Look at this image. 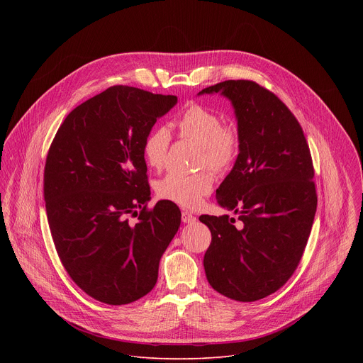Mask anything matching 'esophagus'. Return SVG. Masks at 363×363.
Returning a JSON list of instances; mask_svg holds the SVG:
<instances>
[{
    "mask_svg": "<svg viewBox=\"0 0 363 363\" xmlns=\"http://www.w3.org/2000/svg\"><path fill=\"white\" fill-rule=\"evenodd\" d=\"M181 220H182V223L184 224H191V223H194V221H196V217H194L191 213H188V211H182V214H181Z\"/></svg>",
    "mask_w": 363,
    "mask_h": 363,
    "instance_id": "obj_1",
    "label": "esophagus"
}]
</instances>
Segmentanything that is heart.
<instances>
[{
    "label": "heart",
    "mask_w": 363,
    "mask_h": 363,
    "mask_svg": "<svg viewBox=\"0 0 363 363\" xmlns=\"http://www.w3.org/2000/svg\"><path fill=\"white\" fill-rule=\"evenodd\" d=\"M179 135L199 145V167L214 172L227 171L240 149V136L234 126L223 125L221 116L206 106L192 105L178 122ZM171 132L165 126L152 129L143 142V157L150 168L160 169L167 161ZM214 178L210 172L196 175L169 174L158 185V194L186 208H195L205 195L213 191Z\"/></svg>",
    "instance_id": "b5f03b06"
}]
</instances>
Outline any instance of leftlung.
Returning a JSON list of instances; mask_svg holds the SVG:
<instances>
[{
	"mask_svg": "<svg viewBox=\"0 0 363 363\" xmlns=\"http://www.w3.org/2000/svg\"><path fill=\"white\" fill-rule=\"evenodd\" d=\"M227 97L237 119L240 149L217 189L228 216H201L211 231L203 255L206 280L238 301L277 291L294 273L312 230L318 196L312 157L301 126L270 90L250 80H225L198 93Z\"/></svg>",
	"mask_w": 363,
	"mask_h": 363,
	"instance_id": "1",
	"label": "left lung"
}]
</instances>
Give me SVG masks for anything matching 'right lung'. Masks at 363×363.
I'll use <instances>...</instances> for the list:
<instances>
[{
	"instance_id": "1",
	"label": "right lung",
	"mask_w": 363,
	"mask_h": 363,
	"mask_svg": "<svg viewBox=\"0 0 363 363\" xmlns=\"http://www.w3.org/2000/svg\"><path fill=\"white\" fill-rule=\"evenodd\" d=\"M177 96L113 86L73 109L44 168L47 220L72 280L106 304H128L158 280L161 257L181 224L171 201L147 211L143 142ZM138 216L130 225L128 217Z\"/></svg>"
}]
</instances>
